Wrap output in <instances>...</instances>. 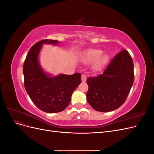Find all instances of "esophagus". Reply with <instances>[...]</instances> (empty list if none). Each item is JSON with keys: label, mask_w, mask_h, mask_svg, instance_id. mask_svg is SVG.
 Here are the masks:
<instances>
[{"label": "esophagus", "mask_w": 154, "mask_h": 154, "mask_svg": "<svg viewBox=\"0 0 154 154\" xmlns=\"http://www.w3.org/2000/svg\"><path fill=\"white\" fill-rule=\"evenodd\" d=\"M87 80V76L85 75V74H82V81L83 82H85Z\"/></svg>", "instance_id": "1"}]
</instances>
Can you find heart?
I'll return each instance as SVG.
<instances>
[{
  "instance_id": "1",
  "label": "heart",
  "mask_w": 154,
  "mask_h": 154,
  "mask_svg": "<svg viewBox=\"0 0 154 154\" xmlns=\"http://www.w3.org/2000/svg\"><path fill=\"white\" fill-rule=\"evenodd\" d=\"M103 54V51L99 49H89L85 51L82 54V60L85 63H91L96 61L94 64V69L100 70L103 68L109 60V55Z\"/></svg>"
}]
</instances>
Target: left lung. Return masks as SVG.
<instances>
[{"label": "left lung", "instance_id": "8db88e82", "mask_svg": "<svg viewBox=\"0 0 154 154\" xmlns=\"http://www.w3.org/2000/svg\"><path fill=\"white\" fill-rule=\"evenodd\" d=\"M134 81L131 56L123 49L110 62L102 74L87 79V100L94 110L110 112L122 106Z\"/></svg>", "mask_w": 154, "mask_h": 154}]
</instances>
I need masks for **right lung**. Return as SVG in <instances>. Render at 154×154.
<instances>
[{"instance_id":"1","label":"right lung","mask_w":154,"mask_h":154,"mask_svg":"<svg viewBox=\"0 0 154 154\" xmlns=\"http://www.w3.org/2000/svg\"><path fill=\"white\" fill-rule=\"evenodd\" d=\"M58 43L57 40L48 39L36 43L27 54L23 67L27 93L39 109L48 113L66 109L71 102L72 92L82 82L80 73L51 77L42 69L38 58L42 44Z\"/></svg>"}]
</instances>
